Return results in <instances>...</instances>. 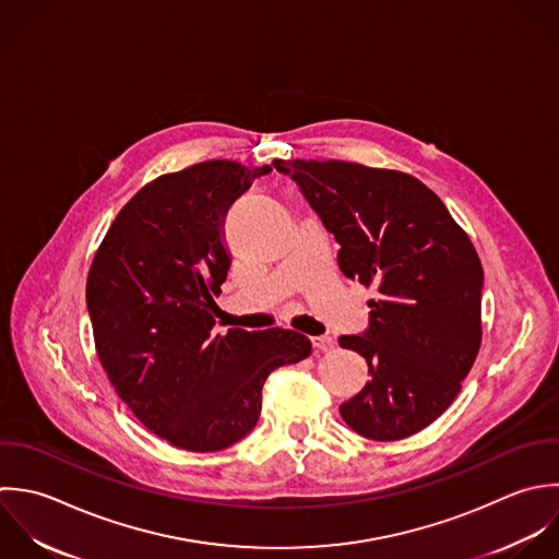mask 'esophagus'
I'll return each mask as SVG.
<instances>
[{
	"instance_id": "obj_1",
	"label": "esophagus",
	"mask_w": 559,
	"mask_h": 559,
	"mask_svg": "<svg viewBox=\"0 0 559 559\" xmlns=\"http://www.w3.org/2000/svg\"><path fill=\"white\" fill-rule=\"evenodd\" d=\"M311 344H313L316 353H331V350L335 348V342H333V337H329V335L311 337Z\"/></svg>"
}]
</instances>
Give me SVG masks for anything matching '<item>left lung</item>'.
<instances>
[{
    "label": "left lung",
    "mask_w": 559,
    "mask_h": 559,
    "mask_svg": "<svg viewBox=\"0 0 559 559\" xmlns=\"http://www.w3.org/2000/svg\"><path fill=\"white\" fill-rule=\"evenodd\" d=\"M340 243L337 265L366 287L368 329L342 335L370 381L340 405L377 442L409 438L440 418L481 346L484 267L468 235L418 178L346 160H274Z\"/></svg>",
    "instance_id": "left-lung-1"
}]
</instances>
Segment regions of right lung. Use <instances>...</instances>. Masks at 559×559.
<instances>
[{"label":"right lung","instance_id":"1","mask_svg":"<svg viewBox=\"0 0 559 559\" xmlns=\"http://www.w3.org/2000/svg\"><path fill=\"white\" fill-rule=\"evenodd\" d=\"M272 167L204 160L145 185L115 217L86 278L95 350L117 396L169 444L213 453L246 438L265 379L311 355L287 329L213 335L230 252L224 219Z\"/></svg>","mask_w":559,"mask_h":559}]
</instances>
